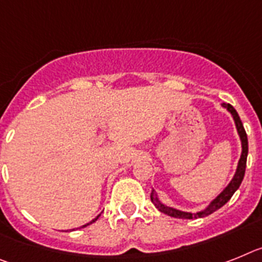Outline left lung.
<instances>
[{
    "instance_id": "left-lung-1",
    "label": "left lung",
    "mask_w": 262,
    "mask_h": 262,
    "mask_svg": "<svg viewBox=\"0 0 262 262\" xmlns=\"http://www.w3.org/2000/svg\"><path fill=\"white\" fill-rule=\"evenodd\" d=\"M224 108H227L231 112V115L233 116V120L236 122V128H237L238 132V136L241 138V145H243V153H241V158L238 161V166H237V170H236V174L233 177V179L231 181L228 186L226 187V190L223 191L222 194L216 198L215 200L211 202V204L207 207L206 210L202 211V212H198V213H190V212H183V211H179V210H175V208H171V207H167L165 204H162L161 202L158 200L157 198L156 192H151L150 198H151V202L154 203V206L158 208L161 212L166 213V215L172 216V217H178V219H194V217H204V216L210 215V213L215 212L216 210H219L222 208L224 204L228 202L229 199L232 198V195L235 194V191L240 187L241 182L244 179V174H245V167H247V157H248V137H247V133H245V129H244V125L241 122L240 117H238L237 112H236V109L231 105V104H223Z\"/></svg>"
}]
</instances>
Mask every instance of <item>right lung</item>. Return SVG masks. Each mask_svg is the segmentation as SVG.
Here are the masks:
<instances>
[{"label":"right lung","instance_id":"right-lung-1","mask_svg":"<svg viewBox=\"0 0 262 262\" xmlns=\"http://www.w3.org/2000/svg\"><path fill=\"white\" fill-rule=\"evenodd\" d=\"M99 216H100V215H99ZM99 216H97V217H99ZM97 217H96V219H93L92 222H91V223H95V222H96V220H97ZM91 223H88V224H91ZM88 224H85V226H83V227H87Z\"/></svg>","mask_w":262,"mask_h":262}]
</instances>
